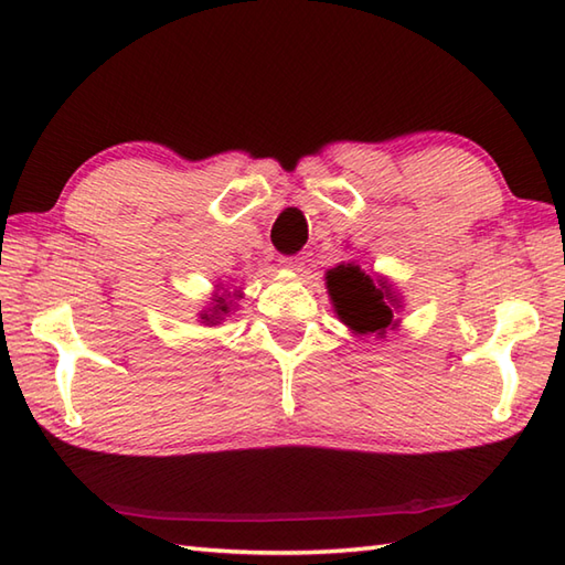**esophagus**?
Returning a JSON list of instances; mask_svg holds the SVG:
<instances>
[{
	"mask_svg": "<svg viewBox=\"0 0 565 565\" xmlns=\"http://www.w3.org/2000/svg\"><path fill=\"white\" fill-rule=\"evenodd\" d=\"M306 257H301V255H294V257H281L279 262H281V267L284 269H289V271H301L303 269V262Z\"/></svg>",
	"mask_w": 565,
	"mask_h": 565,
	"instance_id": "34e87169",
	"label": "esophagus"
}]
</instances>
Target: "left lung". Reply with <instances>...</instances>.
<instances>
[{
    "label": "left lung",
    "mask_w": 565,
    "mask_h": 565,
    "mask_svg": "<svg viewBox=\"0 0 565 565\" xmlns=\"http://www.w3.org/2000/svg\"><path fill=\"white\" fill-rule=\"evenodd\" d=\"M326 284L334 313L356 334L386 338V332L398 326L395 310H401V296L388 281L379 279L376 284L359 264H338L328 271Z\"/></svg>",
    "instance_id": "8db88e82"
}]
</instances>
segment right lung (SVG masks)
Returning <instances> with one entry per match:
<instances>
[{
	"label": "right lung",
	"instance_id": "right-lung-1",
	"mask_svg": "<svg viewBox=\"0 0 565 565\" xmlns=\"http://www.w3.org/2000/svg\"><path fill=\"white\" fill-rule=\"evenodd\" d=\"M221 291V289H218ZM231 310H235L233 301H231V294L223 291V294H213L211 298V306L206 310H201V322L203 326H218V322L231 313Z\"/></svg>",
	"mask_w": 565,
	"mask_h": 565
}]
</instances>
